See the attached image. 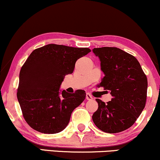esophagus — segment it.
Masks as SVG:
<instances>
[{
  "mask_svg": "<svg viewBox=\"0 0 160 160\" xmlns=\"http://www.w3.org/2000/svg\"><path fill=\"white\" fill-rule=\"evenodd\" d=\"M86 98L87 99V100H92L93 99V98H92V95L89 94V93H86Z\"/></svg>",
  "mask_w": 160,
  "mask_h": 160,
  "instance_id": "esophagus-1",
  "label": "esophagus"
}]
</instances>
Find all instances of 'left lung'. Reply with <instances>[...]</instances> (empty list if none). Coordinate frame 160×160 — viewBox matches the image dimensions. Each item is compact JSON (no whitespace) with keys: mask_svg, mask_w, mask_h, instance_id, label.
I'll return each instance as SVG.
<instances>
[{"mask_svg":"<svg viewBox=\"0 0 160 160\" xmlns=\"http://www.w3.org/2000/svg\"><path fill=\"white\" fill-rule=\"evenodd\" d=\"M104 77L99 86L112 95L104 103L96 98L98 108L92 120L99 129L117 133L131 127L145 107L148 79L135 57L117 47L94 48Z\"/></svg>","mask_w":160,"mask_h":160,"instance_id":"8db88e82","label":"left lung"}]
</instances>
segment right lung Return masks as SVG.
<instances>
[{
    "label": "right lung",
    "mask_w": 160,
    "mask_h": 160,
    "mask_svg": "<svg viewBox=\"0 0 160 160\" xmlns=\"http://www.w3.org/2000/svg\"><path fill=\"white\" fill-rule=\"evenodd\" d=\"M89 52V48L48 44L31 53L20 71L17 98L32 128L56 134L66 128L86 93L82 89L68 93L60 86L65 75L73 73L77 60Z\"/></svg>",
    "instance_id": "obj_1"
}]
</instances>
